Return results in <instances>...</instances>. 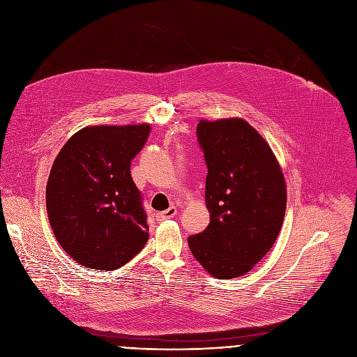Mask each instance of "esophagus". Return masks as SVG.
Here are the masks:
<instances>
[{
	"instance_id": "1",
	"label": "esophagus",
	"mask_w": 357,
	"mask_h": 357,
	"mask_svg": "<svg viewBox=\"0 0 357 357\" xmlns=\"http://www.w3.org/2000/svg\"><path fill=\"white\" fill-rule=\"evenodd\" d=\"M175 215H176V208L171 206L169 209H167V211H164V212H158V213L155 215V218H157L158 222H164V220H167V219H172Z\"/></svg>"
}]
</instances>
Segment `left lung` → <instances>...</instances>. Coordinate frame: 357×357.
Here are the masks:
<instances>
[{
    "instance_id": "8db88e82",
    "label": "left lung",
    "mask_w": 357,
    "mask_h": 357,
    "mask_svg": "<svg viewBox=\"0 0 357 357\" xmlns=\"http://www.w3.org/2000/svg\"><path fill=\"white\" fill-rule=\"evenodd\" d=\"M196 134L208 167L211 222L188 244L209 274L236 278L256 266L278 237L287 208L284 175L268 142L243 119L200 120Z\"/></svg>"
}]
</instances>
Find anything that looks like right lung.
<instances>
[{"instance_id":"1","label":"right lung","mask_w":357,"mask_h":357,"mask_svg":"<svg viewBox=\"0 0 357 357\" xmlns=\"http://www.w3.org/2000/svg\"><path fill=\"white\" fill-rule=\"evenodd\" d=\"M149 131V124L84 127L58 154L46 185V211L56 240L80 266L117 270L148 241L130 165Z\"/></svg>"}]
</instances>
